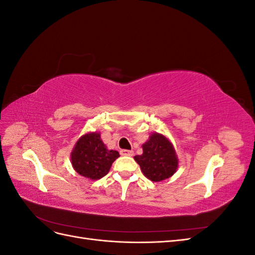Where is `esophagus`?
Listing matches in <instances>:
<instances>
[{
	"label": "esophagus",
	"mask_w": 255,
	"mask_h": 255,
	"mask_svg": "<svg viewBox=\"0 0 255 255\" xmlns=\"http://www.w3.org/2000/svg\"><path fill=\"white\" fill-rule=\"evenodd\" d=\"M120 154H121V155H123V156H133L134 155V152L130 151V150L123 149V150L120 151Z\"/></svg>",
	"instance_id": "obj_1"
}]
</instances>
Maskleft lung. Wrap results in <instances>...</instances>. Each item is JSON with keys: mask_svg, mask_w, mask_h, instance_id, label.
I'll return each instance as SVG.
<instances>
[{"mask_svg": "<svg viewBox=\"0 0 255 255\" xmlns=\"http://www.w3.org/2000/svg\"><path fill=\"white\" fill-rule=\"evenodd\" d=\"M144 176L153 182H160L172 176L179 159L172 143L168 138L158 133H153L149 140L142 144L141 155L134 156Z\"/></svg>", "mask_w": 255, "mask_h": 255, "instance_id": "left-lung-1", "label": "left lung"}]
</instances>
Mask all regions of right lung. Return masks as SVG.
<instances>
[{"label": "right lung", "instance_id": "right-lung-1", "mask_svg": "<svg viewBox=\"0 0 255 255\" xmlns=\"http://www.w3.org/2000/svg\"><path fill=\"white\" fill-rule=\"evenodd\" d=\"M119 153L109 150L101 140L100 133L83 135L75 143L71 153L74 170L90 180H99L109 173L112 164L119 157Z\"/></svg>", "mask_w": 255, "mask_h": 255}]
</instances>
